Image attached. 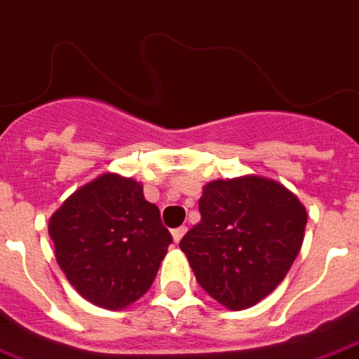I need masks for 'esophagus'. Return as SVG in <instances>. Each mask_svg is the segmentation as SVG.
<instances>
[{"label":"esophagus","instance_id":"34e87169","mask_svg":"<svg viewBox=\"0 0 359 359\" xmlns=\"http://www.w3.org/2000/svg\"><path fill=\"white\" fill-rule=\"evenodd\" d=\"M184 233H187V228H184V226L175 228V230H172V232H171L172 241H175V243H179V241L182 240V236H184Z\"/></svg>","mask_w":359,"mask_h":359}]
</instances>
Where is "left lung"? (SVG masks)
<instances>
[{"mask_svg": "<svg viewBox=\"0 0 359 359\" xmlns=\"http://www.w3.org/2000/svg\"><path fill=\"white\" fill-rule=\"evenodd\" d=\"M200 213L179 245L198 283L228 310L272 293L301 251L306 209L272 179L213 180L203 187Z\"/></svg>", "mask_w": 359, "mask_h": 359, "instance_id": "left-lung-1", "label": "left lung"}]
</instances>
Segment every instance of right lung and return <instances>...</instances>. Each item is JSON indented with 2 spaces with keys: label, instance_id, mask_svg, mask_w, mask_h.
<instances>
[{
  "label": "right lung",
  "instance_id": "1",
  "mask_svg": "<svg viewBox=\"0 0 359 359\" xmlns=\"http://www.w3.org/2000/svg\"><path fill=\"white\" fill-rule=\"evenodd\" d=\"M49 236L72 287L106 310L139 301L172 241L142 184L116 172L72 194L49 219Z\"/></svg>",
  "mask_w": 359,
  "mask_h": 359
}]
</instances>
